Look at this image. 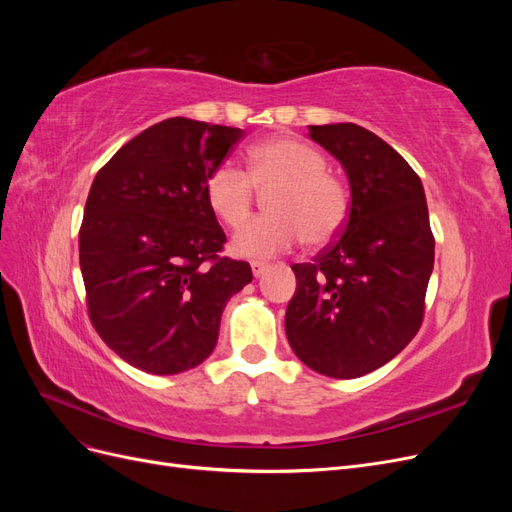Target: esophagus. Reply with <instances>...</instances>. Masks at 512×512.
Wrapping results in <instances>:
<instances>
[{
	"label": "esophagus",
	"instance_id": "esophagus-1",
	"mask_svg": "<svg viewBox=\"0 0 512 512\" xmlns=\"http://www.w3.org/2000/svg\"><path fill=\"white\" fill-rule=\"evenodd\" d=\"M267 262H262V260H252V273H254V277H260L262 273L267 271Z\"/></svg>",
	"mask_w": 512,
	"mask_h": 512
}]
</instances>
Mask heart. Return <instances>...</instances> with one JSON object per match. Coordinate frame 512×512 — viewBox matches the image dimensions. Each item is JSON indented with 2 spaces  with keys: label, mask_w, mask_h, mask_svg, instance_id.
Wrapping results in <instances>:
<instances>
[{
  "label": "heart",
  "mask_w": 512,
  "mask_h": 512,
  "mask_svg": "<svg viewBox=\"0 0 512 512\" xmlns=\"http://www.w3.org/2000/svg\"><path fill=\"white\" fill-rule=\"evenodd\" d=\"M258 190H269V215H260L235 232L232 254L271 258L288 252L303 237L309 245L333 241L348 218V192L327 173L322 153L299 138L277 136L247 151V173L222 162L205 179V198L215 218L239 226L254 205Z\"/></svg>",
  "instance_id": "1"
}]
</instances>
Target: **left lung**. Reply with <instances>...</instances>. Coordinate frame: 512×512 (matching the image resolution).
<instances>
[{"label": "left lung", "instance_id": "obj_1", "mask_svg": "<svg viewBox=\"0 0 512 512\" xmlns=\"http://www.w3.org/2000/svg\"><path fill=\"white\" fill-rule=\"evenodd\" d=\"M309 138L344 166L352 198L337 239L292 265L286 335L309 369L361 378L421 329L436 247L425 190L389 143L356 123L309 126Z\"/></svg>", "mask_w": 512, "mask_h": 512}]
</instances>
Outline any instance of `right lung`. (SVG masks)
<instances>
[{"mask_svg":"<svg viewBox=\"0 0 512 512\" xmlns=\"http://www.w3.org/2000/svg\"><path fill=\"white\" fill-rule=\"evenodd\" d=\"M243 130L170 117L123 145L91 183L79 230L89 318L104 344L147 374L173 376L218 344L222 312L252 282L222 258L205 198L211 168Z\"/></svg>","mask_w":512,"mask_h":512,"instance_id":"1","label":"right lung"}]
</instances>
